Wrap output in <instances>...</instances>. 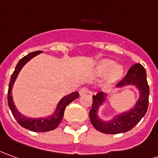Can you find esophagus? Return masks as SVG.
<instances>
[{
  "mask_svg": "<svg viewBox=\"0 0 158 158\" xmlns=\"http://www.w3.org/2000/svg\"><path fill=\"white\" fill-rule=\"evenodd\" d=\"M89 92V89L86 88V87H82V88H80L79 89V94L80 95H84V94H86Z\"/></svg>",
  "mask_w": 158,
  "mask_h": 158,
  "instance_id": "obj_1",
  "label": "esophagus"
}]
</instances>
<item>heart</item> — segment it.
I'll return each instance as SVG.
<instances>
[{
    "mask_svg": "<svg viewBox=\"0 0 158 158\" xmlns=\"http://www.w3.org/2000/svg\"><path fill=\"white\" fill-rule=\"evenodd\" d=\"M95 72L98 76H104L109 73L110 81H114L122 76L123 68L120 65H115V62L113 60L104 59L97 66Z\"/></svg>",
    "mask_w": 158,
    "mask_h": 158,
    "instance_id": "heart-1",
    "label": "heart"
}]
</instances>
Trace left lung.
I'll return each instance as SVG.
<instances>
[{
  "mask_svg": "<svg viewBox=\"0 0 158 158\" xmlns=\"http://www.w3.org/2000/svg\"><path fill=\"white\" fill-rule=\"evenodd\" d=\"M126 85H133L139 90V98L136 104L132 110L120 114L108 121H103L98 115L99 108L106 101L107 94L100 91L92 97L93 102L89 115L91 124L99 132L107 134L126 133L133 128L144 116L148 110L150 89L146 79V72L141 64L137 63L132 66L116 87Z\"/></svg>",
  "mask_w": 158,
  "mask_h": 158,
  "instance_id": "left-lung-1",
  "label": "left lung"
}]
</instances>
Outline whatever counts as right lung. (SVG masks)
<instances>
[{"label": "right lung", "instance_id": "1", "mask_svg": "<svg viewBox=\"0 0 158 158\" xmlns=\"http://www.w3.org/2000/svg\"><path fill=\"white\" fill-rule=\"evenodd\" d=\"M43 51H35V52H31L28 54L27 56H24L21 60L18 62L17 66L15 68V70L13 73V74L11 76V79L9 82V87H8V92H7V102H8V106H9L10 110L12 111V114L14 115V117L16 119L19 125L25 127V128L31 130L32 132H38V133H42V132H48L56 129L58 125L60 123V121L62 120L64 115V111L66 107L73 102L74 99L78 98L79 97V92H73L71 94L67 95L64 98L60 99L59 103L57 104L56 111L52 115H49L47 117L44 118H28L25 116L24 114H22L20 112H19L16 107L14 105V100H13V97H12V89L14 86V84L15 80L17 79L18 74L20 72L22 68L25 66V64L27 63L31 59H32L33 57L37 56L38 54H40Z\"/></svg>", "mask_w": 158, "mask_h": 158}]
</instances>
